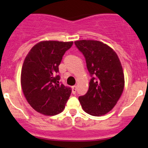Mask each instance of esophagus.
Masks as SVG:
<instances>
[{"mask_svg":"<svg viewBox=\"0 0 148 148\" xmlns=\"http://www.w3.org/2000/svg\"><path fill=\"white\" fill-rule=\"evenodd\" d=\"M76 91H77V86H76V85H74V86H72V93L75 94Z\"/></svg>","mask_w":148,"mask_h":148,"instance_id":"34e87169","label":"esophagus"}]
</instances>
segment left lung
Masks as SVG:
<instances>
[{
    "instance_id": "8db88e82",
    "label": "left lung",
    "mask_w": 148,
    "mask_h": 148,
    "mask_svg": "<svg viewBox=\"0 0 148 148\" xmlns=\"http://www.w3.org/2000/svg\"><path fill=\"white\" fill-rule=\"evenodd\" d=\"M74 43L84 56L92 77L87 92L79 100L85 112L102 116L114 108L123 92L125 76L120 59L110 46L101 41L79 40Z\"/></svg>"
}]
</instances>
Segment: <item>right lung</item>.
Instances as JSON below:
<instances>
[{
  "label": "right lung",
  "instance_id": "1",
  "mask_svg": "<svg viewBox=\"0 0 148 148\" xmlns=\"http://www.w3.org/2000/svg\"><path fill=\"white\" fill-rule=\"evenodd\" d=\"M73 41H42L31 48L23 62L21 84L28 104L41 114L62 112L71 90L59 84V66Z\"/></svg>",
  "mask_w": 148,
  "mask_h": 148
}]
</instances>
